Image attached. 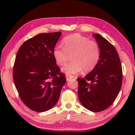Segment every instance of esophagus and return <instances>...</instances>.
Wrapping results in <instances>:
<instances>
[{
  "mask_svg": "<svg viewBox=\"0 0 135 135\" xmlns=\"http://www.w3.org/2000/svg\"><path fill=\"white\" fill-rule=\"evenodd\" d=\"M65 77H66V79H67V81L70 80V79L74 78V76H71V75H69V74H66L65 75Z\"/></svg>",
  "mask_w": 135,
  "mask_h": 135,
  "instance_id": "1",
  "label": "esophagus"
}]
</instances>
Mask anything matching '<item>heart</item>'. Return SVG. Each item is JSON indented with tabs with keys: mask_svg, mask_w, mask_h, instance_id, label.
<instances>
[{
	"mask_svg": "<svg viewBox=\"0 0 135 135\" xmlns=\"http://www.w3.org/2000/svg\"><path fill=\"white\" fill-rule=\"evenodd\" d=\"M63 46H58L53 51L56 64L62 66L71 56L72 62L66 64L62 71L67 74H74L84 71L89 72L97 67L100 57L98 43L80 34L66 36L62 41Z\"/></svg>",
	"mask_w": 135,
	"mask_h": 135,
	"instance_id": "heart-1",
	"label": "heart"
}]
</instances>
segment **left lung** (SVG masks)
Returning <instances> with one entry per match:
<instances>
[{
    "mask_svg": "<svg viewBox=\"0 0 135 135\" xmlns=\"http://www.w3.org/2000/svg\"><path fill=\"white\" fill-rule=\"evenodd\" d=\"M100 50L99 62L84 77L77 78L80 101L89 110L104 111L113 104L122 87L120 59L114 46L99 34L93 35Z\"/></svg>",
    "mask_w": 135,
    "mask_h": 135,
    "instance_id": "1",
    "label": "left lung"
}]
</instances>
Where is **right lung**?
<instances>
[{"label":"right lung","instance_id":"1","mask_svg":"<svg viewBox=\"0 0 135 135\" xmlns=\"http://www.w3.org/2000/svg\"><path fill=\"white\" fill-rule=\"evenodd\" d=\"M61 32L40 33L20 46L16 55L13 79L22 102L31 110L44 112L59 99L66 82L53 56Z\"/></svg>","mask_w":135,"mask_h":135}]
</instances>
